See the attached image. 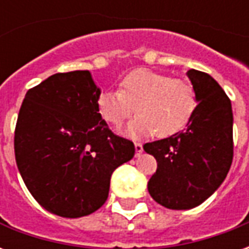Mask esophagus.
I'll use <instances>...</instances> for the list:
<instances>
[{
  "label": "esophagus",
  "mask_w": 249,
  "mask_h": 249,
  "mask_svg": "<svg viewBox=\"0 0 249 249\" xmlns=\"http://www.w3.org/2000/svg\"><path fill=\"white\" fill-rule=\"evenodd\" d=\"M135 149H136V155H137V156L141 155V153H142V144H140V142H135Z\"/></svg>",
  "instance_id": "1"
}]
</instances>
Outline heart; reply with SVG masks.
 I'll use <instances>...</instances> for the list:
<instances>
[{
    "instance_id": "heart-1",
    "label": "heart",
    "mask_w": 249,
    "mask_h": 249,
    "mask_svg": "<svg viewBox=\"0 0 249 249\" xmlns=\"http://www.w3.org/2000/svg\"><path fill=\"white\" fill-rule=\"evenodd\" d=\"M197 105L196 93L188 81L171 78L149 69H136L120 81L117 90L98 94L97 109L101 117L120 126L130 114L139 112L125 128L132 137L171 136L183 129Z\"/></svg>"
}]
</instances>
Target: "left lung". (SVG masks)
<instances>
[{
    "label": "left lung",
    "mask_w": 249,
    "mask_h": 249,
    "mask_svg": "<svg viewBox=\"0 0 249 249\" xmlns=\"http://www.w3.org/2000/svg\"><path fill=\"white\" fill-rule=\"evenodd\" d=\"M197 105L185 128L171 137L146 142L157 171L148 183L156 203L191 209L213 195L227 178L233 157V114L228 96L213 77L189 69Z\"/></svg>",
    "instance_id": "1"
}]
</instances>
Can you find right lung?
Instances as JSON below:
<instances>
[{
    "label": "right lung",
    "mask_w": 249,
    "mask_h": 249,
    "mask_svg": "<svg viewBox=\"0 0 249 249\" xmlns=\"http://www.w3.org/2000/svg\"><path fill=\"white\" fill-rule=\"evenodd\" d=\"M101 89L89 71L56 73L32 88L19 109L16 161L32 196L46 211L76 219L107 201L110 176L135 156L98 113Z\"/></svg>",
    "instance_id": "add662e5"
}]
</instances>
